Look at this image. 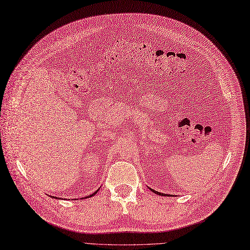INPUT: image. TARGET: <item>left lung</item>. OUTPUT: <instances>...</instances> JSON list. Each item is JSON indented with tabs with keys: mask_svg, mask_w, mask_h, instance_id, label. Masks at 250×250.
<instances>
[{
	"mask_svg": "<svg viewBox=\"0 0 250 250\" xmlns=\"http://www.w3.org/2000/svg\"><path fill=\"white\" fill-rule=\"evenodd\" d=\"M150 190L151 191H153L154 193H156V195H160V196H166V193H162V192H159V191H155L154 189H152V188H150ZM168 196V195H167Z\"/></svg>",
	"mask_w": 250,
	"mask_h": 250,
	"instance_id": "8db88e82",
	"label": "left lung"
}]
</instances>
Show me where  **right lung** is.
<instances>
[{
  "instance_id": "1",
  "label": "right lung",
  "mask_w": 250,
  "mask_h": 250,
  "mask_svg": "<svg viewBox=\"0 0 250 250\" xmlns=\"http://www.w3.org/2000/svg\"><path fill=\"white\" fill-rule=\"evenodd\" d=\"M98 190H99V189H98ZM98 190H96L94 193H92V195H90V196H88V197H85V198H90V197H94V196L96 195V193L98 192ZM53 198H54V197H53ZM55 199H58V197H55Z\"/></svg>"
}]
</instances>
